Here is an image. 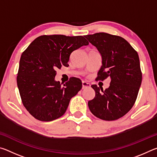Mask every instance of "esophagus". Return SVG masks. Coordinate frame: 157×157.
<instances>
[{
    "label": "esophagus",
    "mask_w": 157,
    "mask_h": 157,
    "mask_svg": "<svg viewBox=\"0 0 157 157\" xmlns=\"http://www.w3.org/2000/svg\"><path fill=\"white\" fill-rule=\"evenodd\" d=\"M91 86V84L89 82H82V89H86V88H89Z\"/></svg>",
    "instance_id": "1"
}]
</instances>
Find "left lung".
<instances>
[{"label":"left lung","instance_id":"left-lung-1","mask_svg":"<svg viewBox=\"0 0 157 157\" xmlns=\"http://www.w3.org/2000/svg\"><path fill=\"white\" fill-rule=\"evenodd\" d=\"M85 37L102 55L96 79L111 78L109 86L105 91L96 84L91 85L95 96L88 102L89 108L102 120H117L125 115L136 102L142 82L139 55L121 36L99 33Z\"/></svg>","mask_w":157,"mask_h":157}]
</instances>
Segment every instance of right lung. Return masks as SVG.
Returning a JSON list of instances; mask_svg holds the SVG:
<instances>
[{
  "mask_svg": "<svg viewBox=\"0 0 157 157\" xmlns=\"http://www.w3.org/2000/svg\"><path fill=\"white\" fill-rule=\"evenodd\" d=\"M87 45L88 41L82 36L43 35L22 53L17 86L23 105L34 118L52 121L64 114L82 84L79 78H71L62 86L55 80V69L68 66L71 53Z\"/></svg>",
  "mask_w": 157,
  "mask_h": 157,
  "instance_id": "right-lung-1",
  "label": "right lung"
}]
</instances>
